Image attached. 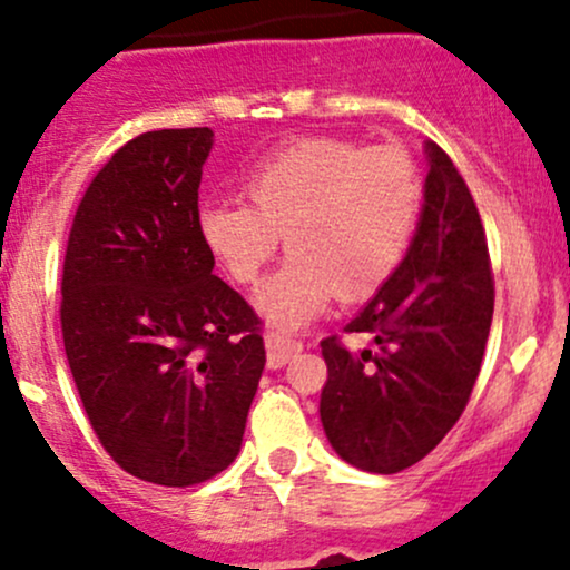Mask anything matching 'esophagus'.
<instances>
[{
    "instance_id": "esophagus-1",
    "label": "esophagus",
    "mask_w": 570,
    "mask_h": 570,
    "mask_svg": "<svg viewBox=\"0 0 570 570\" xmlns=\"http://www.w3.org/2000/svg\"><path fill=\"white\" fill-rule=\"evenodd\" d=\"M265 348H267V365L284 367L292 356H297L299 352H303V343L286 333H267Z\"/></svg>"
}]
</instances>
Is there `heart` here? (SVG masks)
I'll use <instances>...</instances> for the list:
<instances>
[{
    "mask_svg": "<svg viewBox=\"0 0 570 570\" xmlns=\"http://www.w3.org/2000/svg\"><path fill=\"white\" fill-rule=\"evenodd\" d=\"M246 203L214 199L197 214L199 237L224 273L254 284L286 237L284 265L256 292L275 327L297 330L335 295H376L397 273L422 216V173L397 142L362 146L303 137L243 175Z\"/></svg>",
    "mask_w": 570,
    "mask_h": 570,
    "instance_id": "heart-1",
    "label": "heart"
}]
</instances>
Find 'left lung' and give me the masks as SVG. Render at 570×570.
I'll return each instance as SVG.
<instances>
[{
	"mask_svg": "<svg viewBox=\"0 0 570 570\" xmlns=\"http://www.w3.org/2000/svg\"><path fill=\"white\" fill-rule=\"evenodd\" d=\"M422 218L409 254L376 297L343 327L373 335L352 352L322 341L324 433L367 473H397L428 458L458 424L481 371L495 278L473 194L454 161L428 142Z\"/></svg>",
	"mask_w": 570,
	"mask_h": 570,
	"instance_id": "8db88e82",
	"label": "left lung"
}]
</instances>
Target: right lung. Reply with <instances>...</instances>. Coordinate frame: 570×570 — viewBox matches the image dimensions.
Listing matches in <instances>:
<instances>
[{
	"label": "right lung",
	"mask_w": 570,
	"mask_h": 570,
	"mask_svg": "<svg viewBox=\"0 0 570 570\" xmlns=\"http://www.w3.org/2000/svg\"><path fill=\"white\" fill-rule=\"evenodd\" d=\"M208 127L142 132L75 210L61 335L105 452L161 487L214 479L240 452L265 371L262 318L199 237Z\"/></svg>",
	"instance_id": "obj_1"
}]
</instances>
